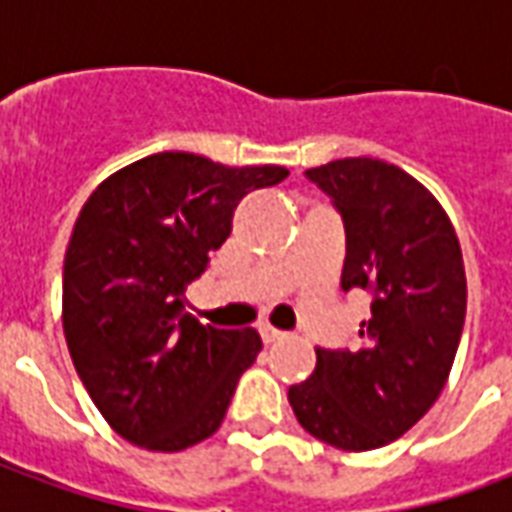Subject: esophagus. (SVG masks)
<instances>
[{
	"label": "esophagus",
	"instance_id": "obj_1",
	"mask_svg": "<svg viewBox=\"0 0 512 512\" xmlns=\"http://www.w3.org/2000/svg\"><path fill=\"white\" fill-rule=\"evenodd\" d=\"M260 337H263V343L271 345V343H279V340H285L288 334L279 332V329H274V326H260Z\"/></svg>",
	"mask_w": 512,
	"mask_h": 512
}]
</instances>
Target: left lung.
Here are the masks:
<instances>
[{"label":"left lung","mask_w":512,"mask_h":512,"mask_svg":"<svg viewBox=\"0 0 512 512\" xmlns=\"http://www.w3.org/2000/svg\"><path fill=\"white\" fill-rule=\"evenodd\" d=\"M304 175L343 216L340 285L373 301L359 348H315V373L288 400L315 439L376 450L414 428L447 384L466 318L461 244L439 200L395 164L340 158Z\"/></svg>","instance_id":"left-lung-1"}]
</instances>
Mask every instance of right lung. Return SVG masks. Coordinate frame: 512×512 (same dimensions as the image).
I'll use <instances>...</instances> for the list:
<instances>
[{"label": "right lung", "instance_id": "right-lung-1", "mask_svg": "<svg viewBox=\"0 0 512 512\" xmlns=\"http://www.w3.org/2000/svg\"><path fill=\"white\" fill-rule=\"evenodd\" d=\"M288 169L224 167L153 153L98 186L73 224L62 268V329L84 389L112 428L145 450L213 436L263 348L255 329H216L186 307L249 191Z\"/></svg>", "mask_w": 512, "mask_h": 512}]
</instances>
